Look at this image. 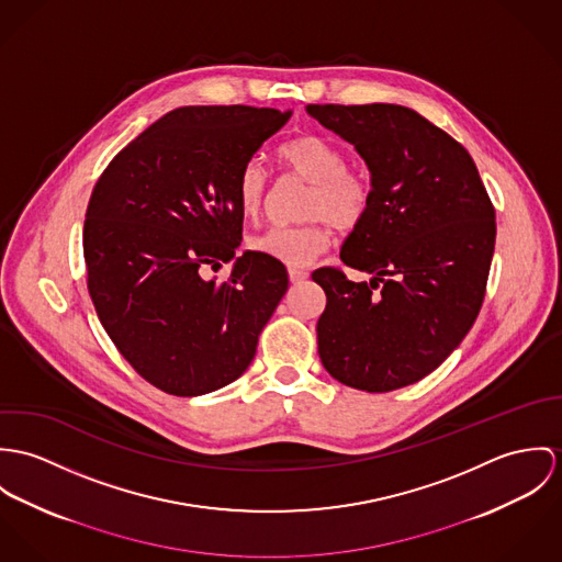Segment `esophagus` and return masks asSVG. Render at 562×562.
Here are the masks:
<instances>
[{
  "instance_id": "34e87169",
  "label": "esophagus",
  "mask_w": 562,
  "mask_h": 562,
  "mask_svg": "<svg viewBox=\"0 0 562 562\" xmlns=\"http://www.w3.org/2000/svg\"><path fill=\"white\" fill-rule=\"evenodd\" d=\"M289 278L293 284H302L304 280H308V271L306 269H297V267H291L289 269Z\"/></svg>"
}]
</instances>
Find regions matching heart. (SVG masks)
<instances>
[{
	"label": "heart",
	"mask_w": 562,
	"mask_h": 562,
	"mask_svg": "<svg viewBox=\"0 0 562 562\" xmlns=\"http://www.w3.org/2000/svg\"><path fill=\"white\" fill-rule=\"evenodd\" d=\"M282 168L311 183L304 215L297 226H271L250 239V248L289 267H304L327 250L331 241L329 222L340 231L360 226L371 209L373 186L367 175L347 166V153L331 139L304 133L280 146ZM267 170L260 161L244 164L237 177V202L244 217H256L267 195Z\"/></svg>",
	"instance_id": "obj_1"
}]
</instances>
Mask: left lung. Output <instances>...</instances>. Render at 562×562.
Returning <instances> with one entry per match:
<instances>
[{
    "label": "left lung",
    "instance_id": "8db88e82",
    "mask_svg": "<svg viewBox=\"0 0 562 562\" xmlns=\"http://www.w3.org/2000/svg\"><path fill=\"white\" fill-rule=\"evenodd\" d=\"M371 170L373 200L340 260L373 273L351 282L321 267L327 304L318 356L340 383L390 392L434 373L474 325L496 246V211L470 153L418 112L392 105H308Z\"/></svg>",
    "mask_w": 562,
    "mask_h": 562
}]
</instances>
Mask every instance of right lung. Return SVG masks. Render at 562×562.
<instances>
[{"mask_svg":"<svg viewBox=\"0 0 562 562\" xmlns=\"http://www.w3.org/2000/svg\"><path fill=\"white\" fill-rule=\"evenodd\" d=\"M291 112L189 105L159 119L110 161L92 189L83 258L88 293L135 373L175 396L239 379L289 289L258 251L228 281L203 273L241 246L237 177Z\"/></svg>","mask_w":562,"mask_h":562,"instance_id":"add662e5","label":"right lung"}]
</instances>
